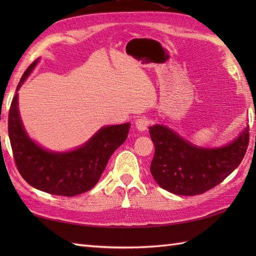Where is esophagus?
<instances>
[{"label": "esophagus", "instance_id": "obj_1", "mask_svg": "<svg viewBox=\"0 0 256 256\" xmlns=\"http://www.w3.org/2000/svg\"><path fill=\"white\" fill-rule=\"evenodd\" d=\"M148 124H150L148 120V118H145V116H140V118L135 120V126H136V128L140 132L145 131V130L148 128Z\"/></svg>", "mask_w": 256, "mask_h": 256}]
</instances>
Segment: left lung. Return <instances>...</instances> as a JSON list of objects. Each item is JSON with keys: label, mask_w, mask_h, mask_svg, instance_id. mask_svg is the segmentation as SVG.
I'll return each instance as SVG.
<instances>
[{"label": "left lung", "mask_w": 256, "mask_h": 256, "mask_svg": "<svg viewBox=\"0 0 256 256\" xmlns=\"http://www.w3.org/2000/svg\"><path fill=\"white\" fill-rule=\"evenodd\" d=\"M155 145L150 172L162 189L194 196L216 187L240 165L248 145V125L231 143L204 148L192 145L165 125L150 126Z\"/></svg>", "instance_id": "1"}]
</instances>
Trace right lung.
Instances as JSON below:
<instances>
[{
  "label": "right lung",
  "mask_w": 256,
  "mask_h": 256,
  "mask_svg": "<svg viewBox=\"0 0 256 256\" xmlns=\"http://www.w3.org/2000/svg\"><path fill=\"white\" fill-rule=\"evenodd\" d=\"M38 59L26 69L16 88L8 113V136L16 167L32 187L56 196L72 197L88 192L99 182L114 150L128 138L130 123L101 128L88 142L69 152L45 150L26 133L18 111L20 86Z\"/></svg>",
  "instance_id": "right-lung-1"
}]
</instances>
